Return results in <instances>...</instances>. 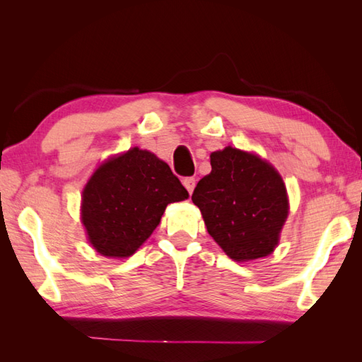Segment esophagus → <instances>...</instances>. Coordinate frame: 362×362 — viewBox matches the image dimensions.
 Returning a JSON list of instances; mask_svg holds the SVG:
<instances>
[{
  "label": "esophagus",
  "instance_id": "esophagus-1",
  "mask_svg": "<svg viewBox=\"0 0 362 362\" xmlns=\"http://www.w3.org/2000/svg\"><path fill=\"white\" fill-rule=\"evenodd\" d=\"M182 184H184V187L187 189V192L192 194V192H193V189H194V184H196V180L193 178V177H189V178H185L184 181H182Z\"/></svg>",
  "mask_w": 362,
  "mask_h": 362
}]
</instances>
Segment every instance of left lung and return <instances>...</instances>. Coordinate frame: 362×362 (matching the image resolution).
I'll return each instance as SVG.
<instances>
[{
	"instance_id": "left-lung-1",
	"label": "left lung",
	"mask_w": 362,
	"mask_h": 362,
	"mask_svg": "<svg viewBox=\"0 0 362 362\" xmlns=\"http://www.w3.org/2000/svg\"><path fill=\"white\" fill-rule=\"evenodd\" d=\"M210 158L211 173L192 194L208 234L235 261L267 257L288 216L281 175L267 161L231 146Z\"/></svg>"
}]
</instances>
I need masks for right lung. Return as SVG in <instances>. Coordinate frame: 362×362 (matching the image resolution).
<instances>
[{"instance_id": "obj_1", "label": "right lung", "mask_w": 362, "mask_h": 362, "mask_svg": "<svg viewBox=\"0 0 362 362\" xmlns=\"http://www.w3.org/2000/svg\"><path fill=\"white\" fill-rule=\"evenodd\" d=\"M187 198L166 163L133 148L95 170L83 192L81 221L100 254L125 258L154 233L168 204Z\"/></svg>"}]
</instances>
